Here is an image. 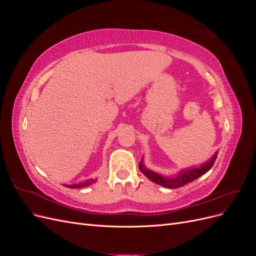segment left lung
I'll return each mask as SVG.
<instances>
[{
	"label": "left lung",
	"instance_id": "left-lung-1",
	"mask_svg": "<svg viewBox=\"0 0 256 256\" xmlns=\"http://www.w3.org/2000/svg\"><path fill=\"white\" fill-rule=\"evenodd\" d=\"M216 156H218V152H216L212 154V158H209L206 162H204V164H200V166H194L191 168H182L180 172H177L176 174L171 175V176L162 175V174L152 171V170H150V168H147L143 162V158L140 162V164H138V168H140V171L152 182H156L164 188L176 189V188L182 187L184 184H187L193 180H198V177L207 173L214 166V161L216 159Z\"/></svg>",
	"mask_w": 256,
	"mask_h": 256
}]
</instances>
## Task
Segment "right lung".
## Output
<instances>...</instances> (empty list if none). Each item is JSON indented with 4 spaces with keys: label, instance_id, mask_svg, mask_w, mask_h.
<instances>
[{
    "label": "right lung",
    "instance_id": "1",
    "mask_svg": "<svg viewBox=\"0 0 256 256\" xmlns=\"http://www.w3.org/2000/svg\"><path fill=\"white\" fill-rule=\"evenodd\" d=\"M95 182H96V180H88L86 182H83L74 184H64V186H65V187H67V188H70V189H79V188L88 187V186L94 184Z\"/></svg>",
    "mask_w": 256,
    "mask_h": 256
}]
</instances>
